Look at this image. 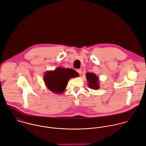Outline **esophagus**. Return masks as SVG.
<instances>
[{"instance_id": "obj_1", "label": "esophagus", "mask_w": 146, "mask_h": 146, "mask_svg": "<svg viewBox=\"0 0 146 146\" xmlns=\"http://www.w3.org/2000/svg\"><path fill=\"white\" fill-rule=\"evenodd\" d=\"M80 74H81V73H82V70H81V69H77V70H76Z\"/></svg>"}]
</instances>
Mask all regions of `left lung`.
<instances>
[{"label": "left lung", "instance_id": "left-lung-1", "mask_svg": "<svg viewBox=\"0 0 146 146\" xmlns=\"http://www.w3.org/2000/svg\"><path fill=\"white\" fill-rule=\"evenodd\" d=\"M86 77L88 82V86L90 88L94 90H97L99 88L98 78L96 74L91 73H87Z\"/></svg>", "mask_w": 146, "mask_h": 146}]
</instances>
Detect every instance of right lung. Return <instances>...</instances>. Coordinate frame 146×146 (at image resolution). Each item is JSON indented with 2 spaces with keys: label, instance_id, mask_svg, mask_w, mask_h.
Instances as JSON below:
<instances>
[{
  "label": "right lung",
  "instance_id": "right-lung-1",
  "mask_svg": "<svg viewBox=\"0 0 146 146\" xmlns=\"http://www.w3.org/2000/svg\"><path fill=\"white\" fill-rule=\"evenodd\" d=\"M78 76V73L72 69L58 68L54 71L46 72L44 76V81L51 92L61 94L65 90L69 80Z\"/></svg>",
  "mask_w": 146,
  "mask_h": 146
}]
</instances>
